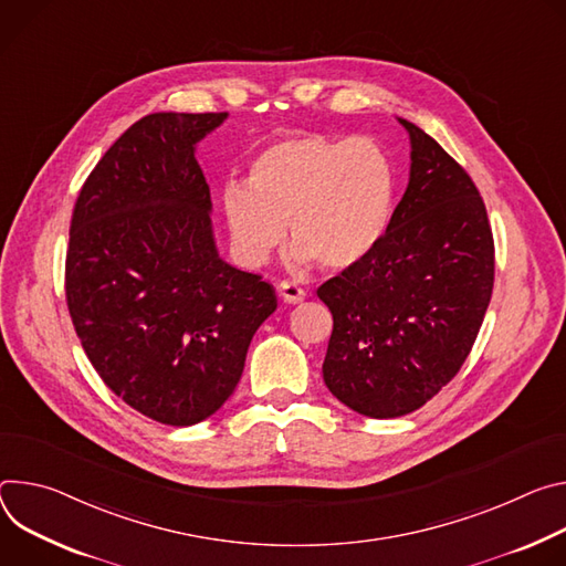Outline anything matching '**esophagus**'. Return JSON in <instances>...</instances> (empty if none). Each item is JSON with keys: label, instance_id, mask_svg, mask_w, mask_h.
I'll return each instance as SVG.
<instances>
[{"label": "esophagus", "instance_id": "obj_1", "mask_svg": "<svg viewBox=\"0 0 566 566\" xmlns=\"http://www.w3.org/2000/svg\"><path fill=\"white\" fill-rule=\"evenodd\" d=\"M279 294H281V298L287 301V303H298V301L305 298V292H303L298 285L290 283V281L279 283Z\"/></svg>", "mask_w": 566, "mask_h": 566}]
</instances>
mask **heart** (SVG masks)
Returning <instances> with one entry per match:
<instances>
[{
  "instance_id": "b5f03b06",
  "label": "heart",
  "mask_w": 566,
  "mask_h": 566,
  "mask_svg": "<svg viewBox=\"0 0 566 566\" xmlns=\"http://www.w3.org/2000/svg\"><path fill=\"white\" fill-rule=\"evenodd\" d=\"M394 202V161L378 142L301 133L251 157L247 186L224 188L222 213L235 254L249 268L272 259L290 222L301 263L315 259L342 272L382 240Z\"/></svg>"
}]
</instances>
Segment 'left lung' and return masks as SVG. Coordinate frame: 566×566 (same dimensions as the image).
Returning <instances> with one entry per match:
<instances>
[{
	"label": "left lung",
	"mask_w": 566,
	"mask_h": 566,
	"mask_svg": "<svg viewBox=\"0 0 566 566\" xmlns=\"http://www.w3.org/2000/svg\"><path fill=\"white\" fill-rule=\"evenodd\" d=\"M407 191L370 254L326 281L331 394L368 418H398L441 391L472 350L494 283V242L470 175L418 125Z\"/></svg>",
	"instance_id": "8db88e82"
}]
</instances>
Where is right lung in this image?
I'll return each mask as SVG.
<instances>
[{
  "label": "right lung",
  "instance_id": "add662e5",
  "mask_svg": "<svg viewBox=\"0 0 566 566\" xmlns=\"http://www.w3.org/2000/svg\"><path fill=\"white\" fill-rule=\"evenodd\" d=\"M227 112H155L85 179L70 229L67 307L101 380L172 427L213 416L276 310L259 274L218 254L196 146Z\"/></svg>",
  "mask_w": 566,
  "mask_h": 566
}]
</instances>
